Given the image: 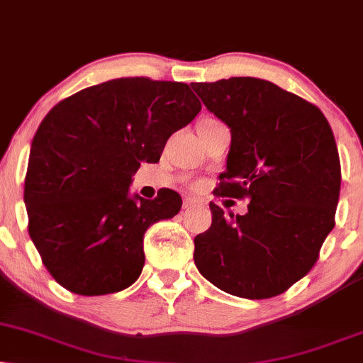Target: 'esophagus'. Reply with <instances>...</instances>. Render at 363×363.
<instances>
[{"instance_id": "esophagus-1", "label": "esophagus", "mask_w": 363, "mask_h": 363, "mask_svg": "<svg viewBox=\"0 0 363 363\" xmlns=\"http://www.w3.org/2000/svg\"><path fill=\"white\" fill-rule=\"evenodd\" d=\"M197 204H199V201H197L196 197H186L184 203H182V208H184V209H192V208H196Z\"/></svg>"}]
</instances>
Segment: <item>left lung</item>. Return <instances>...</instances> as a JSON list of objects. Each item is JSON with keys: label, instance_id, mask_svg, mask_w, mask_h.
<instances>
[{"label": "left lung", "instance_id": "obj_1", "mask_svg": "<svg viewBox=\"0 0 363 363\" xmlns=\"http://www.w3.org/2000/svg\"><path fill=\"white\" fill-rule=\"evenodd\" d=\"M231 132L218 196L247 199L235 216L211 203L213 224L194 238V263L229 295H281L310 272L335 226L340 159L318 107L255 77L191 84Z\"/></svg>", "mask_w": 363, "mask_h": 363}]
</instances>
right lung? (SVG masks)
<instances>
[{
	"label": "right lung",
	"instance_id": "obj_1",
	"mask_svg": "<svg viewBox=\"0 0 363 363\" xmlns=\"http://www.w3.org/2000/svg\"><path fill=\"white\" fill-rule=\"evenodd\" d=\"M199 110L187 84L144 77L89 86L50 110L31 142L25 206L31 241L63 288L108 295L140 277L145 231L182 199L132 194V177Z\"/></svg>",
	"mask_w": 363,
	"mask_h": 363
}]
</instances>
